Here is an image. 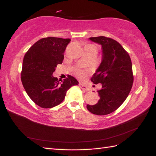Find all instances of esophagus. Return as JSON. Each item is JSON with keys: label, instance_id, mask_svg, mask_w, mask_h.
<instances>
[{"label": "esophagus", "instance_id": "1", "mask_svg": "<svg viewBox=\"0 0 156 156\" xmlns=\"http://www.w3.org/2000/svg\"><path fill=\"white\" fill-rule=\"evenodd\" d=\"M79 87H80L82 89V90H85V91L90 90V89H89V88H88V87H87V86L83 84H82V83L79 84Z\"/></svg>", "mask_w": 156, "mask_h": 156}]
</instances>
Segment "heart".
Listing matches in <instances>:
<instances>
[{
    "label": "heart",
    "instance_id": "1",
    "mask_svg": "<svg viewBox=\"0 0 156 156\" xmlns=\"http://www.w3.org/2000/svg\"><path fill=\"white\" fill-rule=\"evenodd\" d=\"M85 48H92V49H97V47H96L95 45H92V44L86 45L84 46V49ZM74 74L77 76H78V77L83 78V77H84L85 75H86V72L84 70H82V69H80V68H76V69H74Z\"/></svg>",
    "mask_w": 156,
    "mask_h": 156
}]
</instances>
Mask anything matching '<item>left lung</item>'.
I'll return each instance as SVG.
<instances>
[{
	"label": "left lung",
	"instance_id": "8db88e82",
	"mask_svg": "<svg viewBox=\"0 0 156 156\" xmlns=\"http://www.w3.org/2000/svg\"><path fill=\"white\" fill-rule=\"evenodd\" d=\"M102 47V61L91 78L94 84L101 83L97 90L100 97L88 110L97 115L110 114L120 107L130 92L133 82L131 60L128 53L117 41L104 36L90 37Z\"/></svg>",
	"mask_w": 156,
	"mask_h": 156
}]
</instances>
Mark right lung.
<instances>
[{
    "instance_id": "right-lung-1",
    "label": "right lung",
    "mask_w": 156,
    "mask_h": 156,
    "mask_svg": "<svg viewBox=\"0 0 156 156\" xmlns=\"http://www.w3.org/2000/svg\"><path fill=\"white\" fill-rule=\"evenodd\" d=\"M69 39L48 37L39 39L29 48L23 61L21 82L27 94L44 108L54 107L64 100L66 92L78 82L68 75L64 80L53 76L62 64Z\"/></svg>"
}]
</instances>
